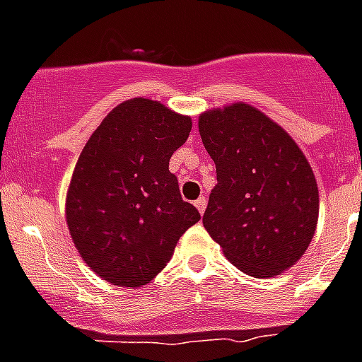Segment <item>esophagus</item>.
I'll use <instances>...</instances> for the list:
<instances>
[{"label": "esophagus", "mask_w": 362, "mask_h": 362, "mask_svg": "<svg viewBox=\"0 0 362 362\" xmlns=\"http://www.w3.org/2000/svg\"><path fill=\"white\" fill-rule=\"evenodd\" d=\"M194 205H196V209L199 211V214H203V213H205V207H207V199L198 198L196 202H194Z\"/></svg>", "instance_id": "1"}]
</instances>
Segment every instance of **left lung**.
Masks as SVG:
<instances>
[{
  "label": "left lung",
  "mask_w": 362,
  "mask_h": 362,
  "mask_svg": "<svg viewBox=\"0 0 362 362\" xmlns=\"http://www.w3.org/2000/svg\"><path fill=\"white\" fill-rule=\"evenodd\" d=\"M216 164L203 226L223 255L253 277H276L315 237L320 196L309 160L281 125L237 101L199 115Z\"/></svg>",
  "instance_id": "obj_1"
}]
</instances>
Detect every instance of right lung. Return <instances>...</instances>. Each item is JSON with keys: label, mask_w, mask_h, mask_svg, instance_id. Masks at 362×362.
<instances>
[{"label": "right lung", "mask_w": 362, "mask_h": 362, "mask_svg": "<svg viewBox=\"0 0 362 362\" xmlns=\"http://www.w3.org/2000/svg\"><path fill=\"white\" fill-rule=\"evenodd\" d=\"M190 129V116L133 98L110 110L81 151L66 192L68 231L86 267L110 285H148L199 220L168 170Z\"/></svg>", "instance_id": "obj_1"}]
</instances>
